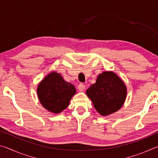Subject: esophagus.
I'll return each mask as SVG.
<instances>
[{
    "label": "esophagus",
    "mask_w": 158,
    "mask_h": 158,
    "mask_svg": "<svg viewBox=\"0 0 158 158\" xmlns=\"http://www.w3.org/2000/svg\"><path fill=\"white\" fill-rule=\"evenodd\" d=\"M85 85L83 84H80L79 85H78V89L79 91H84V89H85Z\"/></svg>",
    "instance_id": "34e87169"
}]
</instances>
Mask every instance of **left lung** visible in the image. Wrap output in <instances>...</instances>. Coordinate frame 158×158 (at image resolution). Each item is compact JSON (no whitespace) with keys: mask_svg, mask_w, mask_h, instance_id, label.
<instances>
[{"mask_svg":"<svg viewBox=\"0 0 158 158\" xmlns=\"http://www.w3.org/2000/svg\"><path fill=\"white\" fill-rule=\"evenodd\" d=\"M95 109L102 116H108L123 105L127 95L124 82L112 72H104L98 77L95 84L86 90Z\"/></svg>","mask_w":158,"mask_h":158,"instance_id":"8db88e82","label":"left lung"}]
</instances>
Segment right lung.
Instances as JSON below:
<instances>
[{"label": "right lung", "instance_id": "add662e5", "mask_svg": "<svg viewBox=\"0 0 158 158\" xmlns=\"http://www.w3.org/2000/svg\"><path fill=\"white\" fill-rule=\"evenodd\" d=\"M76 89L65 81L60 74L52 72L37 86V96L42 105L49 111L59 114L68 107Z\"/></svg>", "mask_w": 158, "mask_h": 158}]
</instances>
